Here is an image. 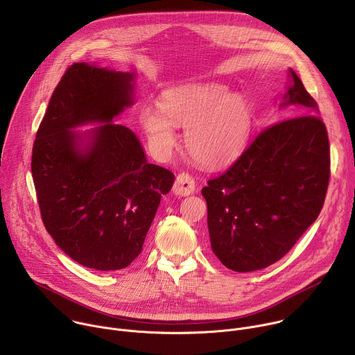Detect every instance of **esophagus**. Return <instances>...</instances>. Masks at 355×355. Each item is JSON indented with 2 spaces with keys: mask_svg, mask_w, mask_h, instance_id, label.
Here are the masks:
<instances>
[{
  "mask_svg": "<svg viewBox=\"0 0 355 355\" xmlns=\"http://www.w3.org/2000/svg\"><path fill=\"white\" fill-rule=\"evenodd\" d=\"M174 193L178 196H187L193 193L195 191V180L192 178V175L189 173H180L175 178L174 182V188H173Z\"/></svg>",
  "mask_w": 355,
  "mask_h": 355,
  "instance_id": "esophagus-1",
  "label": "esophagus"
}]
</instances>
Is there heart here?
Here are the masks:
<instances>
[{"label":"heart","instance_id":"b5f03b06","mask_svg":"<svg viewBox=\"0 0 355 355\" xmlns=\"http://www.w3.org/2000/svg\"><path fill=\"white\" fill-rule=\"evenodd\" d=\"M150 143L163 155L177 144L174 126L187 128L188 153L204 166L234 157L250 130V107L243 95L222 84H182L162 95L160 111L144 108L139 116Z\"/></svg>","mask_w":355,"mask_h":355}]
</instances>
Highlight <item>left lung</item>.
Returning <instances> with one entry per match:
<instances>
[{"instance_id":"1","label":"left lung","mask_w":355,"mask_h":355,"mask_svg":"<svg viewBox=\"0 0 355 355\" xmlns=\"http://www.w3.org/2000/svg\"><path fill=\"white\" fill-rule=\"evenodd\" d=\"M281 107L295 115L264 128L202 195L215 256L229 270L266 268L318 219L330 180V146L316 101L293 70ZM302 113V116L298 114Z\"/></svg>"}]
</instances>
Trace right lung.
<instances>
[{"label":"right lung","mask_w":355,"mask_h":355,"mask_svg":"<svg viewBox=\"0 0 355 355\" xmlns=\"http://www.w3.org/2000/svg\"><path fill=\"white\" fill-rule=\"evenodd\" d=\"M133 74L71 64L49 101L32 150L40 216L56 244L98 271L126 268L143 248L174 174L146 160L136 135L112 123L132 105ZM106 125L80 137L69 129Z\"/></svg>","instance_id":"right-lung-1"}]
</instances>
